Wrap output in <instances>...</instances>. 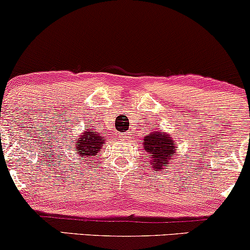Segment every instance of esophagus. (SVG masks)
<instances>
[{
	"label": "esophagus",
	"mask_w": 250,
	"mask_h": 250,
	"mask_svg": "<svg viewBox=\"0 0 250 250\" xmlns=\"http://www.w3.org/2000/svg\"><path fill=\"white\" fill-rule=\"evenodd\" d=\"M120 137H121V139H129L128 134H122V135H120Z\"/></svg>",
	"instance_id": "obj_1"
}]
</instances>
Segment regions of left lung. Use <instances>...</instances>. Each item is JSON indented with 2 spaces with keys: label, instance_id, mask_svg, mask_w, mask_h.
Wrapping results in <instances>:
<instances>
[{
  "label": "left lung",
  "instance_id": "left-lung-1",
  "mask_svg": "<svg viewBox=\"0 0 250 250\" xmlns=\"http://www.w3.org/2000/svg\"><path fill=\"white\" fill-rule=\"evenodd\" d=\"M146 150L150 154V161L154 168L162 170L163 165L169 163L175 156V142L170 135L161 133H151L145 137Z\"/></svg>",
  "mask_w": 250,
  "mask_h": 250
}]
</instances>
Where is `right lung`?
<instances>
[{
  "label": "right lung",
  "mask_w": 250,
  "mask_h": 250,
  "mask_svg": "<svg viewBox=\"0 0 250 250\" xmlns=\"http://www.w3.org/2000/svg\"><path fill=\"white\" fill-rule=\"evenodd\" d=\"M105 136H102L101 133H93V131L87 130L84 134L81 135V137H77L75 151L79 155H81V159L85 157L95 156L99 151V149L105 145Z\"/></svg>",
  "instance_id": "1"
}]
</instances>
